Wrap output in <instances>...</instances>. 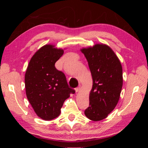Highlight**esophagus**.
<instances>
[{"label": "esophagus", "instance_id": "1", "mask_svg": "<svg viewBox=\"0 0 148 148\" xmlns=\"http://www.w3.org/2000/svg\"><path fill=\"white\" fill-rule=\"evenodd\" d=\"M81 89H82V86H79L78 88H77L75 89V91L77 92H79L80 90H81Z\"/></svg>", "mask_w": 148, "mask_h": 148}]
</instances>
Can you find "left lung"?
<instances>
[{
	"mask_svg": "<svg viewBox=\"0 0 148 148\" xmlns=\"http://www.w3.org/2000/svg\"><path fill=\"white\" fill-rule=\"evenodd\" d=\"M80 51L87 59L92 78L89 107L86 117L97 122L107 117L117 106L123 85L122 66L114 51L105 44H96Z\"/></svg>",
	"mask_w": 148,
	"mask_h": 148,
	"instance_id": "1",
	"label": "left lung"
}]
</instances>
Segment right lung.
Instances as JSON below:
<instances>
[{
  "label": "right lung",
  "instance_id": "add662e5",
  "mask_svg": "<svg viewBox=\"0 0 148 148\" xmlns=\"http://www.w3.org/2000/svg\"><path fill=\"white\" fill-rule=\"evenodd\" d=\"M64 52L53 44H46L34 53L26 70V97L35 113L44 120L59 117L64 101L75 92L64 73L55 67Z\"/></svg>",
  "mask_w": 148,
  "mask_h": 148
}]
</instances>
